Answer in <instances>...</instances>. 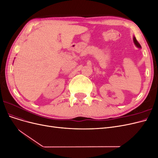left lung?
Returning a JSON list of instances; mask_svg holds the SVG:
<instances>
[{"label":"left lung","instance_id":"obj_1","mask_svg":"<svg viewBox=\"0 0 158 158\" xmlns=\"http://www.w3.org/2000/svg\"><path fill=\"white\" fill-rule=\"evenodd\" d=\"M134 42H135V44L136 45V46H137L138 47H139V48H140L141 46H140V45L139 43L138 42V41L136 40V39L135 37H134Z\"/></svg>","mask_w":158,"mask_h":158}]
</instances>
